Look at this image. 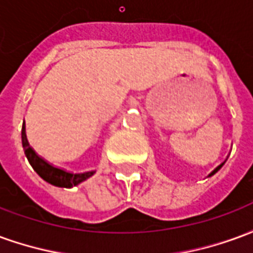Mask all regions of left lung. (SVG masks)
Returning a JSON list of instances; mask_svg holds the SVG:
<instances>
[{
	"mask_svg": "<svg viewBox=\"0 0 253 253\" xmlns=\"http://www.w3.org/2000/svg\"><path fill=\"white\" fill-rule=\"evenodd\" d=\"M223 164H225V161H223V163H222V164H219V165H218V167H217V168H215V169H214V170H212V172H211V173H210V175H209V177H210V176H212V175H214V173H217V172H218V170H219V169H221V168H222V165Z\"/></svg>",
	"mask_w": 253,
	"mask_h": 253,
	"instance_id": "1",
	"label": "left lung"
}]
</instances>
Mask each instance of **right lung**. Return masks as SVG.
<instances>
[{"label": "right lung", "instance_id": "add662e5", "mask_svg": "<svg viewBox=\"0 0 253 253\" xmlns=\"http://www.w3.org/2000/svg\"><path fill=\"white\" fill-rule=\"evenodd\" d=\"M21 142H23L24 153L27 156V160L30 161L31 167L43 180H46L47 183H50L52 186L72 188V187L78 186L80 183L89 179L90 176H93L94 172H96V170H89V172H84V173H72V172H66L61 168H55L51 164H48L46 160L39 157L35 153V150L30 146L28 139H27V134H25V123L21 128Z\"/></svg>", "mask_w": 253, "mask_h": 253}]
</instances>
